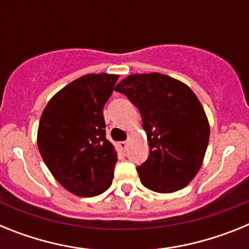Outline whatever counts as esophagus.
Here are the masks:
<instances>
[{
    "label": "esophagus",
    "mask_w": 249,
    "mask_h": 249,
    "mask_svg": "<svg viewBox=\"0 0 249 249\" xmlns=\"http://www.w3.org/2000/svg\"><path fill=\"white\" fill-rule=\"evenodd\" d=\"M118 146H120V148L122 149V151H124V149L127 148V146H128V142H127V141H123V142H120V143H118Z\"/></svg>",
    "instance_id": "obj_1"
}]
</instances>
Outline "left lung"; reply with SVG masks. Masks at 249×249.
Returning <instances> with one entry per match:
<instances>
[{"instance_id":"1","label":"left lung","mask_w":249,"mask_h":249,"mask_svg":"<svg viewBox=\"0 0 249 249\" xmlns=\"http://www.w3.org/2000/svg\"><path fill=\"white\" fill-rule=\"evenodd\" d=\"M114 91L126 94L142 116L149 155L137 167L141 183L158 193L184 188L201 168L210 141V123L197 96L157 72L129 74Z\"/></svg>"}]
</instances>
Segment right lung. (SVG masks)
<instances>
[{"label":"right lung","mask_w":249,"mask_h":249,"mask_svg":"<svg viewBox=\"0 0 249 249\" xmlns=\"http://www.w3.org/2000/svg\"><path fill=\"white\" fill-rule=\"evenodd\" d=\"M118 74H85L57 92L37 131L39 153L68 192L94 197L111 187L117 152L106 138L103 107Z\"/></svg>","instance_id":"right-lung-1"}]
</instances>
